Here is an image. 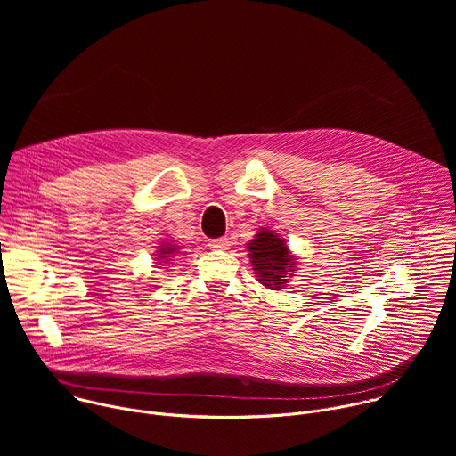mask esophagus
<instances>
[{
    "mask_svg": "<svg viewBox=\"0 0 456 456\" xmlns=\"http://www.w3.org/2000/svg\"><path fill=\"white\" fill-rule=\"evenodd\" d=\"M209 248H216V250H225L229 248V238H216V240H209Z\"/></svg>",
    "mask_w": 456,
    "mask_h": 456,
    "instance_id": "1",
    "label": "esophagus"
}]
</instances>
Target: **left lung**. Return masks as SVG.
<instances>
[{
    "instance_id": "8db88e82",
    "label": "left lung",
    "mask_w": 456,
    "mask_h": 456,
    "mask_svg": "<svg viewBox=\"0 0 456 456\" xmlns=\"http://www.w3.org/2000/svg\"><path fill=\"white\" fill-rule=\"evenodd\" d=\"M247 247L259 283H264L267 289H281L287 283V274L292 273L296 265L285 240L269 229H262Z\"/></svg>"
}]
</instances>
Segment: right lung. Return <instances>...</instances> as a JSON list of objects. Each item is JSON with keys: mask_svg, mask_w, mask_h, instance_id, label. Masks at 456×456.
<instances>
[{"mask_svg": "<svg viewBox=\"0 0 456 456\" xmlns=\"http://www.w3.org/2000/svg\"><path fill=\"white\" fill-rule=\"evenodd\" d=\"M175 252H176L175 245L164 243V245H162V248L159 250V259H166V262H167V259H169V257H171ZM166 262H160V264H166Z\"/></svg>", "mask_w": 456, "mask_h": 456, "instance_id": "obj_1", "label": "right lung"}]
</instances>
